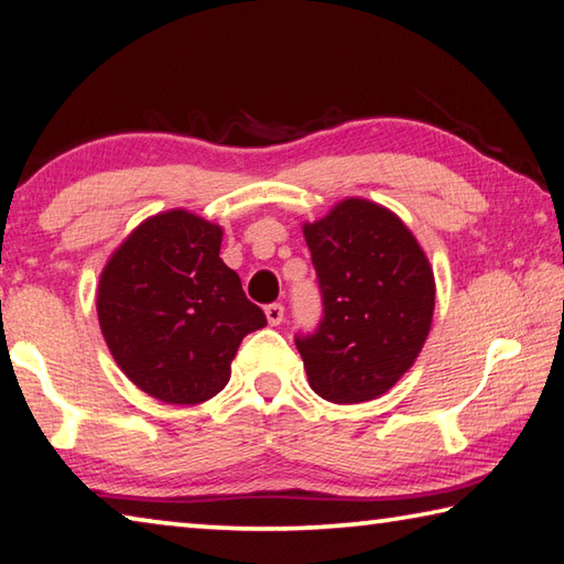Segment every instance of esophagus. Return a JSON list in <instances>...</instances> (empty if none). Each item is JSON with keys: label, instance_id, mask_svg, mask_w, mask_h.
I'll return each instance as SVG.
<instances>
[{"label": "esophagus", "instance_id": "obj_1", "mask_svg": "<svg viewBox=\"0 0 564 564\" xmlns=\"http://www.w3.org/2000/svg\"><path fill=\"white\" fill-rule=\"evenodd\" d=\"M264 316H268L270 326H280L282 318H284V306L282 304H270L264 306Z\"/></svg>", "mask_w": 564, "mask_h": 564}]
</instances>
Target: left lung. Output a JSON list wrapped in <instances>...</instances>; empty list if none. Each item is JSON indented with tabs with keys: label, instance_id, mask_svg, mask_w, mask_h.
Listing matches in <instances>:
<instances>
[{
	"label": "left lung",
	"instance_id": "left-lung-1",
	"mask_svg": "<svg viewBox=\"0 0 564 564\" xmlns=\"http://www.w3.org/2000/svg\"><path fill=\"white\" fill-rule=\"evenodd\" d=\"M302 232L324 296L316 334L296 338L310 386L336 405L376 400L427 341L432 264L402 218L368 198L338 200Z\"/></svg>",
	"mask_w": 564,
	"mask_h": 564
}]
</instances>
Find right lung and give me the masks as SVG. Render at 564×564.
I'll return each instance as SVG.
<instances>
[{
    "mask_svg": "<svg viewBox=\"0 0 564 564\" xmlns=\"http://www.w3.org/2000/svg\"><path fill=\"white\" fill-rule=\"evenodd\" d=\"M220 242L218 223L172 208L142 220L100 272L95 306L115 364L169 405L218 395L242 338L268 324Z\"/></svg>",
    "mask_w": 564,
    "mask_h": 564,
    "instance_id": "1",
    "label": "right lung"
}]
</instances>
